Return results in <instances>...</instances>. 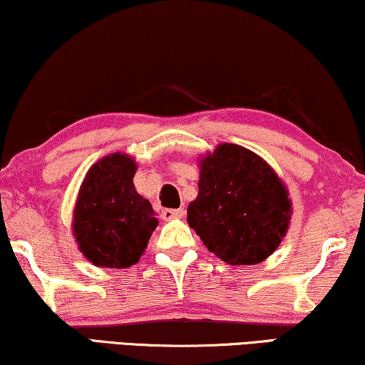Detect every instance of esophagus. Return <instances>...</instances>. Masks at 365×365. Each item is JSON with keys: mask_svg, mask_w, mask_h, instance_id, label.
<instances>
[{"mask_svg": "<svg viewBox=\"0 0 365 365\" xmlns=\"http://www.w3.org/2000/svg\"><path fill=\"white\" fill-rule=\"evenodd\" d=\"M185 215L183 208H177V210H164L162 211V217L164 220H173V217H182Z\"/></svg>", "mask_w": 365, "mask_h": 365, "instance_id": "obj_1", "label": "esophagus"}]
</instances>
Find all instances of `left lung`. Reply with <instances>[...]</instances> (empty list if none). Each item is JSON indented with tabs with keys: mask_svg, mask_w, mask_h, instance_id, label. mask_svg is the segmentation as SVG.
Returning <instances> with one entry per match:
<instances>
[{
	"mask_svg": "<svg viewBox=\"0 0 365 365\" xmlns=\"http://www.w3.org/2000/svg\"><path fill=\"white\" fill-rule=\"evenodd\" d=\"M292 201L262 157L242 145L220 144L200 159L198 197L187 221L210 252L231 265H255L280 246Z\"/></svg>",
	"mask_w": 365,
	"mask_h": 365,
	"instance_id": "8db88e82",
	"label": "left lung"
}]
</instances>
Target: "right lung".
Returning <instances> with one entry per match:
<instances>
[{
    "instance_id": "add662e5",
    "label": "right lung",
    "mask_w": 365,
    "mask_h": 365,
    "mask_svg": "<svg viewBox=\"0 0 365 365\" xmlns=\"http://www.w3.org/2000/svg\"><path fill=\"white\" fill-rule=\"evenodd\" d=\"M138 165L121 152L103 157L86 173L73 210L80 252L96 267L126 269L139 262L157 221L149 200L135 192Z\"/></svg>"
}]
</instances>
